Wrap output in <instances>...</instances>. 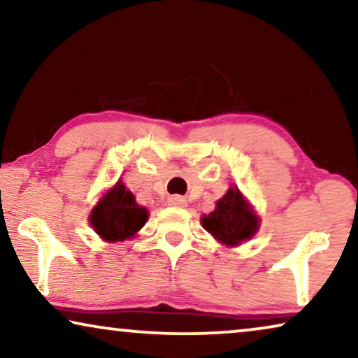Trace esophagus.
I'll use <instances>...</instances> for the list:
<instances>
[{"label":"esophagus","mask_w":358,"mask_h":358,"mask_svg":"<svg viewBox=\"0 0 358 358\" xmlns=\"http://www.w3.org/2000/svg\"><path fill=\"white\" fill-rule=\"evenodd\" d=\"M168 203L173 205V207H185V205H187V200L180 197V195H171L168 199Z\"/></svg>","instance_id":"obj_1"}]
</instances>
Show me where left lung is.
<instances>
[{
	"mask_svg": "<svg viewBox=\"0 0 358 358\" xmlns=\"http://www.w3.org/2000/svg\"><path fill=\"white\" fill-rule=\"evenodd\" d=\"M259 223L261 220L238 187L228 189L217 202V208L202 217V227L218 243L229 248L249 241L257 233Z\"/></svg>",
	"mask_w": 358,
	"mask_h": 358,
	"instance_id": "1",
	"label": "left lung"
}]
</instances>
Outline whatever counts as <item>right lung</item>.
<instances>
[{
    "instance_id": "obj_1",
    "label": "right lung",
    "mask_w": 358,
    "mask_h": 358,
    "mask_svg": "<svg viewBox=\"0 0 358 358\" xmlns=\"http://www.w3.org/2000/svg\"><path fill=\"white\" fill-rule=\"evenodd\" d=\"M148 220V210L135 202V195L119 180L92 208L90 223L107 243L134 238Z\"/></svg>"
}]
</instances>
